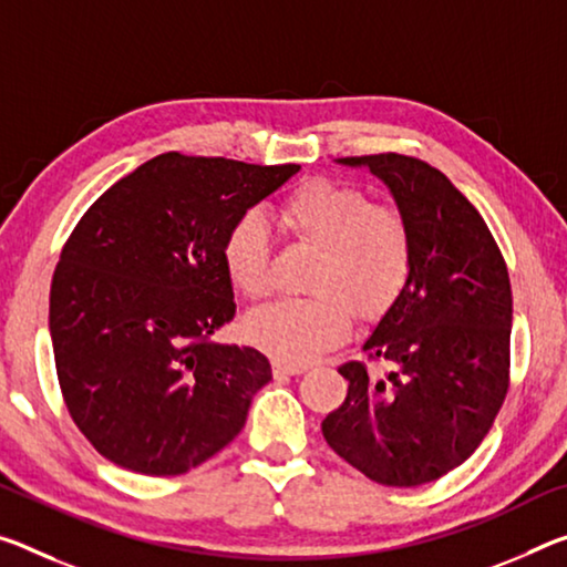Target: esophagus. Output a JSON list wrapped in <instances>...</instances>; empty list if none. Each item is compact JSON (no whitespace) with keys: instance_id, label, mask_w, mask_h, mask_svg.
Segmentation results:
<instances>
[{"instance_id":"esophagus-1","label":"esophagus","mask_w":567,"mask_h":567,"mask_svg":"<svg viewBox=\"0 0 567 567\" xmlns=\"http://www.w3.org/2000/svg\"><path fill=\"white\" fill-rule=\"evenodd\" d=\"M305 368H308V365L275 361V363H272V373H275V379H282V375H298V373L305 371Z\"/></svg>"}]
</instances>
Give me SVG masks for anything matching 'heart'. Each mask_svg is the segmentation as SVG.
Segmentation results:
<instances>
[{
    "mask_svg": "<svg viewBox=\"0 0 567 567\" xmlns=\"http://www.w3.org/2000/svg\"><path fill=\"white\" fill-rule=\"evenodd\" d=\"M277 221L298 245L316 249L310 295L251 312V346L285 363H308L338 346L358 320L381 318L399 300L411 272V231L401 212L371 204L336 178H308L277 206ZM221 265L247 300L269 295V239L257 214H241L221 239Z\"/></svg>",
    "mask_w": 567,
    "mask_h": 567,
    "instance_id": "obj_1",
    "label": "heart"
}]
</instances>
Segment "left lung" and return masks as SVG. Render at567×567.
I'll use <instances>...</instances> for the list:
<instances>
[{
	"mask_svg": "<svg viewBox=\"0 0 567 567\" xmlns=\"http://www.w3.org/2000/svg\"><path fill=\"white\" fill-rule=\"evenodd\" d=\"M391 188L411 231L409 282L338 368L348 396L322 421L332 452L385 487L470 460L509 389L512 290L482 214L442 171L401 154L348 156Z\"/></svg>",
	"mask_w": 567,
	"mask_h": 567,
	"instance_id": "1",
	"label": "left lung"
}]
</instances>
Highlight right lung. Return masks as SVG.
Returning <instances> with one entry per match:
<instances>
[{
  "mask_svg": "<svg viewBox=\"0 0 567 567\" xmlns=\"http://www.w3.org/2000/svg\"><path fill=\"white\" fill-rule=\"evenodd\" d=\"M298 171L168 151L78 221L52 275L50 336L70 416L107 462L176 477L245 426L272 368L212 340L237 310L221 239Z\"/></svg>",
  "mask_w": 567,
  "mask_h": 567,
  "instance_id": "1",
  "label": "right lung"
}]
</instances>
